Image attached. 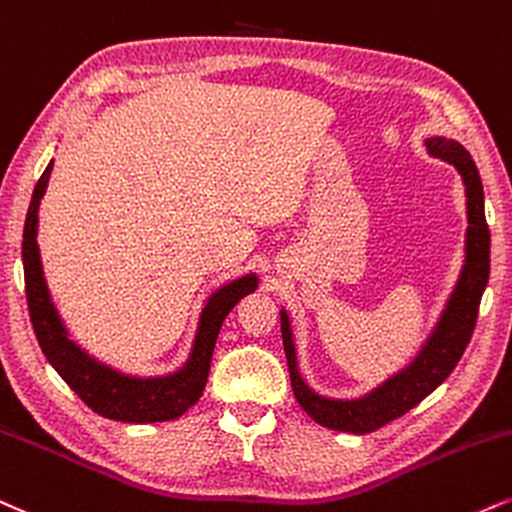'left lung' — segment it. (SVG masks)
I'll return each mask as SVG.
<instances>
[{
  "instance_id": "obj_1",
  "label": "left lung",
  "mask_w": 512,
  "mask_h": 512,
  "mask_svg": "<svg viewBox=\"0 0 512 512\" xmlns=\"http://www.w3.org/2000/svg\"><path fill=\"white\" fill-rule=\"evenodd\" d=\"M429 155L441 157L443 162L453 164L460 171L465 183L467 197V236H465V264L460 279L455 283L446 310L436 324L434 334L424 343L420 355L410 362L403 372L367 393L365 398L357 400H331L317 396L310 386L305 384L298 372V360H295V346L291 334V322L281 310V336L283 350H286L288 372H291V386L295 400L300 403L307 415L322 427L336 429V432L350 434H369L377 432L379 427L389 424L405 412L422 403L436 386L446 381L453 372L458 360L463 357L467 343H470L474 324H477L479 303L489 281V226L484 217V188L479 178L477 164L472 162L470 152L455 140L429 138Z\"/></svg>"
}]
</instances>
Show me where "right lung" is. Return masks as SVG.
Segmentation results:
<instances>
[{"label":"right lung","instance_id":"1","mask_svg":"<svg viewBox=\"0 0 512 512\" xmlns=\"http://www.w3.org/2000/svg\"><path fill=\"white\" fill-rule=\"evenodd\" d=\"M52 162L40 176L38 186L30 197V207L23 226V276H26V298L30 322H33L35 336L42 353L49 360L61 379L78 393L88 408L97 415L109 417L116 422H166L176 420L183 412L200 400L209 377V362H212L214 343H217L219 329L240 298L257 288V276L248 274L243 279L231 281L229 286L219 288L207 300L200 315V326L193 343V353L188 362L176 374L159 379H135L119 374L116 369L100 365L85 355L66 334L64 324L54 310L45 276H42L40 250H38V207L45 195Z\"/></svg>","mask_w":512,"mask_h":512}]
</instances>
